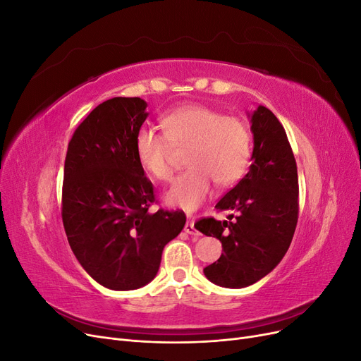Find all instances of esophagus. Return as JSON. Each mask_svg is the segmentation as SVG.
<instances>
[{
    "instance_id": "1",
    "label": "esophagus",
    "mask_w": 361,
    "mask_h": 361,
    "mask_svg": "<svg viewBox=\"0 0 361 361\" xmlns=\"http://www.w3.org/2000/svg\"><path fill=\"white\" fill-rule=\"evenodd\" d=\"M183 231L187 232L188 235H192V236H199V235H200L197 231H195L194 221H192V220H188V221H187V224H185V227H183Z\"/></svg>"
}]
</instances>
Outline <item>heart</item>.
Returning <instances> with one entry per match:
<instances>
[{"mask_svg":"<svg viewBox=\"0 0 361 361\" xmlns=\"http://www.w3.org/2000/svg\"><path fill=\"white\" fill-rule=\"evenodd\" d=\"M162 130L138 128L134 150L137 161L155 180L173 176V150L187 147L188 169L166 194L170 206L194 211L211 194L212 183L227 187L244 176L253 152V135L244 118L224 116L215 108L191 104L161 117Z\"/></svg>","mask_w":361,"mask_h":361,"instance_id":"obj_1","label":"heart"}]
</instances>
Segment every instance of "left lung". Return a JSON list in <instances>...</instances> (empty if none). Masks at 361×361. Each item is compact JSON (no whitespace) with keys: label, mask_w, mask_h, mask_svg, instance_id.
Here are the masks:
<instances>
[{"label":"left lung","mask_w":361,"mask_h":361,"mask_svg":"<svg viewBox=\"0 0 361 361\" xmlns=\"http://www.w3.org/2000/svg\"><path fill=\"white\" fill-rule=\"evenodd\" d=\"M253 162L245 176L215 204L236 211L233 221L202 218L195 228L215 236L223 255L203 269L223 288H245L274 269L286 255L298 221V173L286 130L267 106L251 116Z\"/></svg>","instance_id":"1"}]
</instances>
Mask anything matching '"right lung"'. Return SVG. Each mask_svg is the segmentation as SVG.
<instances>
[{
	"label": "right lung",
	"mask_w": 361,
	"mask_h": 361,
	"mask_svg": "<svg viewBox=\"0 0 361 361\" xmlns=\"http://www.w3.org/2000/svg\"><path fill=\"white\" fill-rule=\"evenodd\" d=\"M140 97H113L87 116L64 159L61 218L81 267L99 285L133 290L154 280L162 250L187 221L183 211L149 212L154 185L134 140L147 117Z\"/></svg>",
	"instance_id": "right-lung-1"
}]
</instances>
